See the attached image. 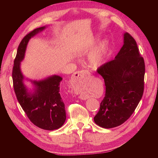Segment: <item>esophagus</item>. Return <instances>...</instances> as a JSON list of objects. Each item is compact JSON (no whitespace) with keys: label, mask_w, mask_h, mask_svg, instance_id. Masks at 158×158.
<instances>
[{"label":"esophagus","mask_w":158,"mask_h":158,"mask_svg":"<svg viewBox=\"0 0 158 158\" xmlns=\"http://www.w3.org/2000/svg\"><path fill=\"white\" fill-rule=\"evenodd\" d=\"M85 74H89V73L86 70L77 71L74 74L73 78H73V80L74 81V82H77V81H78L80 79H82L83 76H85Z\"/></svg>","instance_id":"34e87169"}]
</instances>
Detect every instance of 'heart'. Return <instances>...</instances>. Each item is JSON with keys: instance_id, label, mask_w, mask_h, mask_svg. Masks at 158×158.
<instances>
[{"instance_id": "heart-1", "label": "heart", "mask_w": 158, "mask_h": 158, "mask_svg": "<svg viewBox=\"0 0 158 158\" xmlns=\"http://www.w3.org/2000/svg\"><path fill=\"white\" fill-rule=\"evenodd\" d=\"M106 54V45L103 43L96 49L92 51L89 55L88 60L92 68H98L101 66L105 59Z\"/></svg>"}]
</instances>
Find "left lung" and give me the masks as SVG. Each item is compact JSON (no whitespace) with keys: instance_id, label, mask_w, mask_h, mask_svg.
<instances>
[{"instance_id":"left-lung-1","label":"left lung","mask_w":158,"mask_h":158,"mask_svg":"<svg viewBox=\"0 0 158 158\" xmlns=\"http://www.w3.org/2000/svg\"><path fill=\"white\" fill-rule=\"evenodd\" d=\"M123 39L124 44L114 59L98 69L104 79L106 95L94 120L105 128L125 123L135 111L144 92V59L128 33H124Z\"/></svg>"}]
</instances>
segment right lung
I'll return each instance as SVG.
<instances>
[{
    "mask_svg": "<svg viewBox=\"0 0 158 158\" xmlns=\"http://www.w3.org/2000/svg\"><path fill=\"white\" fill-rule=\"evenodd\" d=\"M45 28H37L22 39L14 62L12 80L18 101L31 122L40 128L52 131L61 127L66 120L64 103L59 92L63 78L52 75L39 81L30 80L33 89L30 91L23 83L25 78L20 69L28 42Z\"/></svg>",
    "mask_w": 158,
    "mask_h": 158,
    "instance_id": "add662e5",
    "label": "right lung"
}]
</instances>
